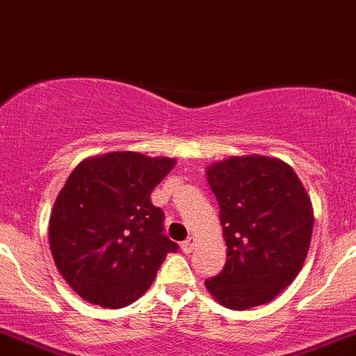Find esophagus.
<instances>
[{"mask_svg": "<svg viewBox=\"0 0 356 356\" xmlns=\"http://www.w3.org/2000/svg\"><path fill=\"white\" fill-rule=\"evenodd\" d=\"M193 246H195V243L191 238H188L186 241L181 243V250L184 252V254H191V252H193Z\"/></svg>", "mask_w": 356, "mask_h": 356, "instance_id": "obj_1", "label": "esophagus"}]
</instances>
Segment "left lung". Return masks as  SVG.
<instances>
[{
	"label": "left lung",
	"mask_w": 356,
	"mask_h": 356,
	"mask_svg": "<svg viewBox=\"0 0 356 356\" xmlns=\"http://www.w3.org/2000/svg\"><path fill=\"white\" fill-rule=\"evenodd\" d=\"M207 181L220 206L227 262L206 287L234 310L271 302L309 252L314 214L302 181L289 165L266 156L216 163Z\"/></svg>",
	"instance_id": "8db88e82"
}]
</instances>
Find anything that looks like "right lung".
<instances>
[{
  "label": "right lung",
  "instance_id": "1",
  "mask_svg": "<svg viewBox=\"0 0 356 356\" xmlns=\"http://www.w3.org/2000/svg\"><path fill=\"white\" fill-rule=\"evenodd\" d=\"M175 165L170 158L111 152L76 166L54 202L49 245L56 268L94 305L120 309L154 282L177 243L150 193Z\"/></svg>",
  "mask_w": 356,
  "mask_h": 356
}]
</instances>
